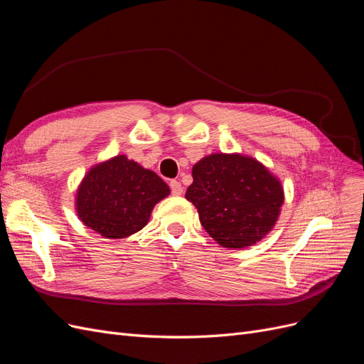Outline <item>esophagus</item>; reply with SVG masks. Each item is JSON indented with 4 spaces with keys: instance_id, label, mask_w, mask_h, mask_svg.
<instances>
[{
    "instance_id": "34e87169",
    "label": "esophagus",
    "mask_w": 364,
    "mask_h": 364,
    "mask_svg": "<svg viewBox=\"0 0 364 364\" xmlns=\"http://www.w3.org/2000/svg\"><path fill=\"white\" fill-rule=\"evenodd\" d=\"M170 188H171V194L173 196H182L183 194V186L181 185L179 181H171L170 182Z\"/></svg>"
}]
</instances>
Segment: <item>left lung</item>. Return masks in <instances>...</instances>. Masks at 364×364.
I'll use <instances>...</instances> for the list:
<instances>
[{
  "label": "left lung",
  "mask_w": 364,
  "mask_h": 364,
  "mask_svg": "<svg viewBox=\"0 0 364 364\" xmlns=\"http://www.w3.org/2000/svg\"><path fill=\"white\" fill-rule=\"evenodd\" d=\"M185 198L200 223L224 248H247L263 240L280 217V179L253 156L210 154L196 162Z\"/></svg>",
  "instance_id": "obj_1"
}]
</instances>
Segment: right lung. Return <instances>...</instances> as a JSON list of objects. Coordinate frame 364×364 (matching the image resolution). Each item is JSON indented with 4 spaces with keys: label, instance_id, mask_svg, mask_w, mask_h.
I'll list each match as a JSON object with an SVG mask.
<instances>
[{
    "label": "right lung",
    "instance_id": "right-lung-1",
    "mask_svg": "<svg viewBox=\"0 0 364 364\" xmlns=\"http://www.w3.org/2000/svg\"><path fill=\"white\" fill-rule=\"evenodd\" d=\"M168 194V185L155 171L116 155L84 174L75 194V212L107 240H123L141 230L155 205Z\"/></svg>",
    "mask_w": 364,
    "mask_h": 364
}]
</instances>
